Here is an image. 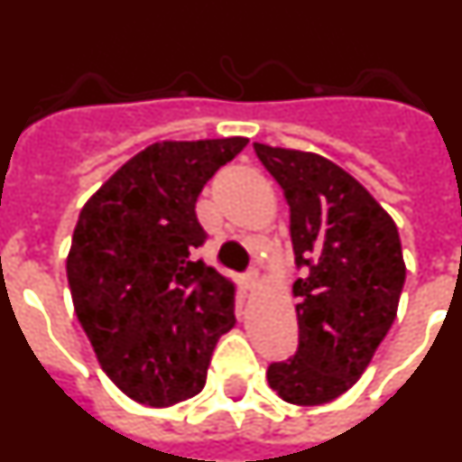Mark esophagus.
<instances>
[{
	"label": "esophagus",
	"instance_id": "esophagus-1",
	"mask_svg": "<svg viewBox=\"0 0 462 462\" xmlns=\"http://www.w3.org/2000/svg\"><path fill=\"white\" fill-rule=\"evenodd\" d=\"M243 284L247 291H254V289L259 287V275H256V273H247V275L243 277Z\"/></svg>",
	"mask_w": 462,
	"mask_h": 462
}]
</instances>
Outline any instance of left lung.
<instances>
[{"label":"left lung","mask_w":462,"mask_h":462,"mask_svg":"<svg viewBox=\"0 0 462 462\" xmlns=\"http://www.w3.org/2000/svg\"><path fill=\"white\" fill-rule=\"evenodd\" d=\"M254 152L289 203L296 263L310 268L291 289L298 352L273 363L268 383L291 405H324L361 379L393 324L405 284L398 226L330 159L266 143Z\"/></svg>","instance_id":"left-lung-1"}]
</instances>
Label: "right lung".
I'll return each mask as SVG.
<instances>
[{
  "mask_svg": "<svg viewBox=\"0 0 462 462\" xmlns=\"http://www.w3.org/2000/svg\"><path fill=\"white\" fill-rule=\"evenodd\" d=\"M247 143H152L80 210L67 256L73 310L101 370L141 405L194 398L236 326V284L191 252L206 240L196 199Z\"/></svg>",
  "mask_w": 462,
  "mask_h": 462,
  "instance_id": "obj_1",
  "label": "right lung"
}]
</instances>
